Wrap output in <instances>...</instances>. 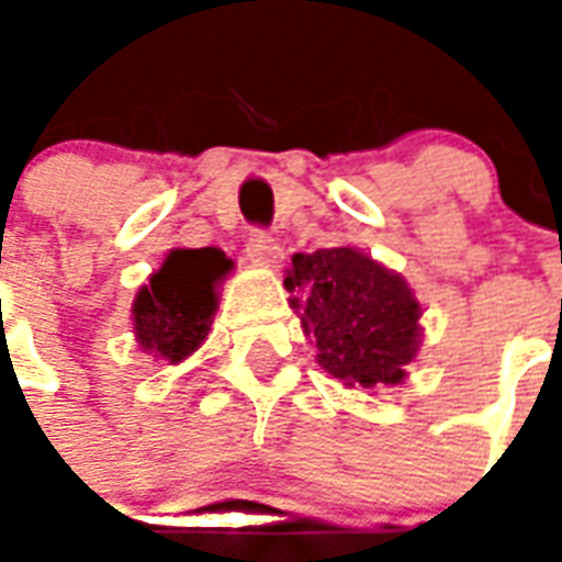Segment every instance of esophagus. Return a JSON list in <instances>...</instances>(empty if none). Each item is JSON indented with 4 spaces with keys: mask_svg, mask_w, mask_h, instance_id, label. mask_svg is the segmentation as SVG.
<instances>
[{
    "mask_svg": "<svg viewBox=\"0 0 562 562\" xmlns=\"http://www.w3.org/2000/svg\"><path fill=\"white\" fill-rule=\"evenodd\" d=\"M247 256H250L254 262L271 268V265L280 262V247H277V241H273L268 229H254V233L247 236Z\"/></svg>",
    "mask_w": 562,
    "mask_h": 562,
    "instance_id": "34e87169",
    "label": "esophagus"
}]
</instances>
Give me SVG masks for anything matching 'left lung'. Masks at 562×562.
<instances>
[{"label": "left lung", "mask_w": 562, "mask_h": 562, "mask_svg": "<svg viewBox=\"0 0 562 562\" xmlns=\"http://www.w3.org/2000/svg\"><path fill=\"white\" fill-rule=\"evenodd\" d=\"M285 289L317 364L344 384H400L419 350V308L400 273L359 247L294 254Z\"/></svg>", "instance_id": "obj_1"}]
</instances>
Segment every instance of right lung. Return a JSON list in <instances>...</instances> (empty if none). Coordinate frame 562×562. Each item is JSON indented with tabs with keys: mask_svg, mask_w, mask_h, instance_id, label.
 <instances>
[{
	"mask_svg": "<svg viewBox=\"0 0 562 562\" xmlns=\"http://www.w3.org/2000/svg\"><path fill=\"white\" fill-rule=\"evenodd\" d=\"M233 271V259L218 247H178L166 256L160 271L151 273L148 285L136 291L134 335L154 359L178 364L192 356L210 335L218 308V282Z\"/></svg>",
	"mask_w": 562,
	"mask_h": 562,
	"instance_id": "right-lung-1",
	"label": "right lung"
}]
</instances>
